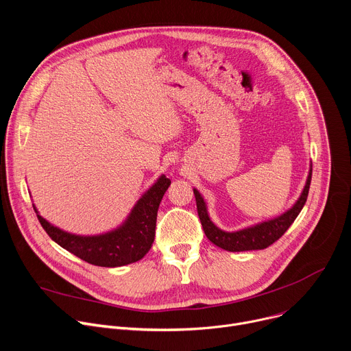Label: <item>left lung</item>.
<instances>
[{
  "label": "left lung",
  "instance_id": "left-lung-1",
  "mask_svg": "<svg viewBox=\"0 0 351 351\" xmlns=\"http://www.w3.org/2000/svg\"><path fill=\"white\" fill-rule=\"evenodd\" d=\"M311 178H312V171H309L306 184L304 187V192L298 202L294 204L291 210L284 213L282 215L262 222V224H258L254 227L237 231V232H226L219 228H217L211 219L208 218L206 203L200 193L195 189V197H196V204H197V213L199 218L203 226L206 237L217 246L230 250V252H242V250H256V249H265L274 243L277 239H280L284 232L290 228V226L295 221L298 214L301 213L306 197L309 192V186H311Z\"/></svg>",
  "mask_w": 351,
  "mask_h": 351
}]
</instances>
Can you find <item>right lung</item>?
Returning <instances> with one entry per match:
<instances>
[{"label": "right lung", "instance_id": "obj_1", "mask_svg": "<svg viewBox=\"0 0 351 351\" xmlns=\"http://www.w3.org/2000/svg\"><path fill=\"white\" fill-rule=\"evenodd\" d=\"M171 180L164 175L137 202L124 224L108 234L81 237L53 227L43 217L38 215L47 235L61 247L74 253L77 258L102 267H119L143 259L152 246L155 237L156 213Z\"/></svg>", "mask_w": 351, "mask_h": 351}]
</instances>
